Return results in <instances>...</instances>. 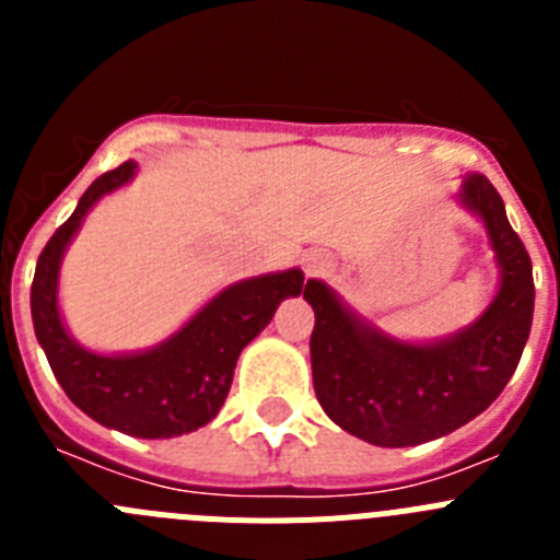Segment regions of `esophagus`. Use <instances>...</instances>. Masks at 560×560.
Returning a JSON list of instances; mask_svg holds the SVG:
<instances>
[{
  "label": "esophagus",
  "mask_w": 560,
  "mask_h": 560,
  "mask_svg": "<svg viewBox=\"0 0 560 560\" xmlns=\"http://www.w3.org/2000/svg\"><path fill=\"white\" fill-rule=\"evenodd\" d=\"M305 269H308L311 275H316V271H325L328 269V260H325L323 255H308L305 257Z\"/></svg>",
  "instance_id": "esophagus-1"
}]
</instances>
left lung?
I'll list each match as a JSON object with an SVG mask.
<instances>
[{"label":"left lung","instance_id":"left-lung-1","mask_svg":"<svg viewBox=\"0 0 560 560\" xmlns=\"http://www.w3.org/2000/svg\"><path fill=\"white\" fill-rule=\"evenodd\" d=\"M459 199L479 212L502 266V285L479 323L438 345H404L355 323L319 280L303 296L316 316L311 370L319 407L373 446H418L491 407L516 373L533 325V264L504 215L502 196L468 173Z\"/></svg>","mask_w":560,"mask_h":560}]
</instances>
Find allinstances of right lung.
I'll return each mask as SVG.
<instances>
[{"label":"right lung","mask_w":560,"mask_h":560,"mask_svg":"<svg viewBox=\"0 0 560 560\" xmlns=\"http://www.w3.org/2000/svg\"><path fill=\"white\" fill-rule=\"evenodd\" d=\"M122 162L89 185L75 212L38 255L30 311L38 345L58 384L78 409L131 438H176L210 423L224 407L241 350L271 323L285 296L303 291L300 269L255 277L221 291L176 336L140 355H97L78 348L61 325L56 303L58 264L89 207L133 176Z\"/></svg>","instance_id":"obj_1"}]
</instances>
